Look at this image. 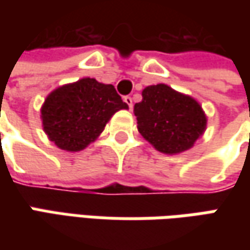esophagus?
Masks as SVG:
<instances>
[{
    "label": "esophagus",
    "instance_id": "obj_1",
    "mask_svg": "<svg viewBox=\"0 0 250 250\" xmlns=\"http://www.w3.org/2000/svg\"><path fill=\"white\" fill-rule=\"evenodd\" d=\"M124 101L128 104L129 110H132V107H133V101H132V97H129V96H125V97H124Z\"/></svg>",
    "mask_w": 250,
    "mask_h": 250
}]
</instances>
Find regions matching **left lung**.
Wrapping results in <instances>:
<instances>
[{
	"label": "left lung",
	"mask_w": 250,
	"mask_h": 250,
	"mask_svg": "<svg viewBox=\"0 0 250 250\" xmlns=\"http://www.w3.org/2000/svg\"><path fill=\"white\" fill-rule=\"evenodd\" d=\"M133 112L140 135L161 153L178 154L189 150L206 129L202 105L190 96L160 83L142 91Z\"/></svg>",
	"instance_id": "8db88e82"
}]
</instances>
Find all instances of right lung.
<instances>
[{"mask_svg": "<svg viewBox=\"0 0 250 250\" xmlns=\"http://www.w3.org/2000/svg\"><path fill=\"white\" fill-rule=\"evenodd\" d=\"M120 110H128V104L112 84L83 78L47 96L42 107L43 129L60 149L81 151L100 136Z\"/></svg>", "mask_w": 250, "mask_h": 250, "instance_id": "obj_1", "label": "right lung"}]
</instances>
